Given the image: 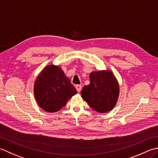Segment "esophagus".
<instances>
[{"label":"esophagus","instance_id":"34e87169","mask_svg":"<svg viewBox=\"0 0 158 158\" xmlns=\"http://www.w3.org/2000/svg\"><path fill=\"white\" fill-rule=\"evenodd\" d=\"M76 90H77V91L80 92V91H81V89H82V86H81V85H76Z\"/></svg>","mask_w":158,"mask_h":158}]
</instances>
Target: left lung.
<instances>
[{"label":"left lung","mask_w":158,"mask_h":158,"mask_svg":"<svg viewBox=\"0 0 158 158\" xmlns=\"http://www.w3.org/2000/svg\"><path fill=\"white\" fill-rule=\"evenodd\" d=\"M90 84L83 87L81 96L93 110L104 113L112 110L117 104L119 86L110 70L90 73Z\"/></svg>","instance_id":"obj_1"}]
</instances>
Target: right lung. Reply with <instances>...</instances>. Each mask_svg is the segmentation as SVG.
<instances>
[{"label": "right lung", "mask_w": 158, "mask_h": 158, "mask_svg": "<svg viewBox=\"0 0 158 158\" xmlns=\"http://www.w3.org/2000/svg\"><path fill=\"white\" fill-rule=\"evenodd\" d=\"M77 91L60 67L46 66L35 82L34 95L40 107L48 112H55L65 106Z\"/></svg>", "instance_id": "obj_1"}]
</instances>
